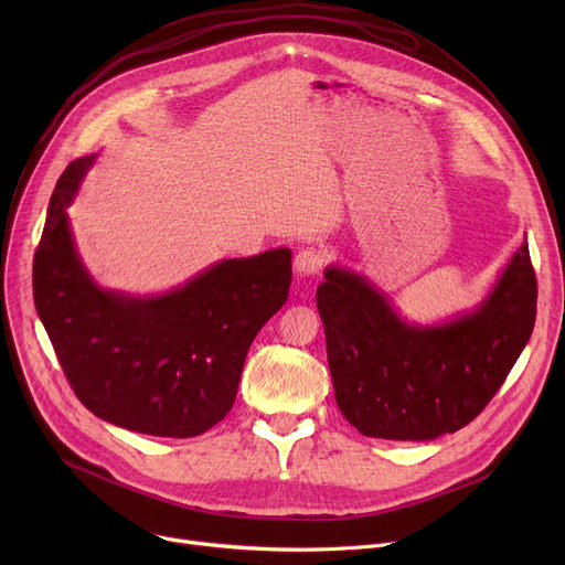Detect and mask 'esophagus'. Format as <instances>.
I'll return each instance as SVG.
<instances>
[{"label": "esophagus", "instance_id": "obj_1", "mask_svg": "<svg viewBox=\"0 0 565 565\" xmlns=\"http://www.w3.org/2000/svg\"><path fill=\"white\" fill-rule=\"evenodd\" d=\"M322 263H324V254L322 249H316V247H302L298 254H295V270H298L300 277L318 275Z\"/></svg>", "mask_w": 565, "mask_h": 565}]
</instances>
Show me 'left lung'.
Returning <instances> with one entry per match:
<instances>
[{"label":"left lung","mask_w":565,"mask_h":565,"mask_svg":"<svg viewBox=\"0 0 565 565\" xmlns=\"http://www.w3.org/2000/svg\"><path fill=\"white\" fill-rule=\"evenodd\" d=\"M316 305L334 396L366 437L428 441L467 426L522 354L536 320L526 241L471 311L409 322L364 275L328 265Z\"/></svg>","instance_id":"left-lung-1"}]
</instances>
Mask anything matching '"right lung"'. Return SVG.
Masks as SVG:
<instances>
[{
    "mask_svg": "<svg viewBox=\"0 0 565 565\" xmlns=\"http://www.w3.org/2000/svg\"><path fill=\"white\" fill-rule=\"evenodd\" d=\"M98 156L66 167L34 256V302L75 396L96 417L156 437H194L233 407L247 350L288 300V247L224 258L156 295L103 288L66 207Z\"/></svg>",
    "mask_w": 565,
    "mask_h": 565,
    "instance_id": "obj_1",
    "label": "right lung"
}]
</instances>
